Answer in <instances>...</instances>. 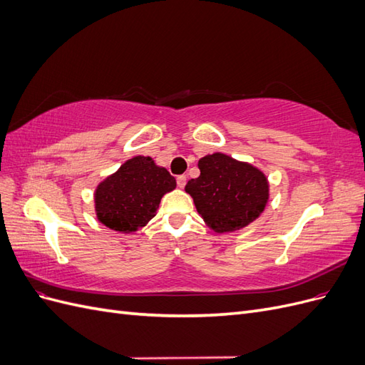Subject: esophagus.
<instances>
[{
  "instance_id": "34e87169",
  "label": "esophagus",
  "mask_w": 365,
  "mask_h": 365,
  "mask_svg": "<svg viewBox=\"0 0 365 365\" xmlns=\"http://www.w3.org/2000/svg\"><path fill=\"white\" fill-rule=\"evenodd\" d=\"M185 182H187V176H185V175H180L178 178H176V184H178L180 189H184Z\"/></svg>"
}]
</instances>
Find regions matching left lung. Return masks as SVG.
<instances>
[{
	"label": "left lung",
	"mask_w": 365,
	"mask_h": 365,
	"mask_svg": "<svg viewBox=\"0 0 365 365\" xmlns=\"http://www.w3.org/2000/svg\"><path fill=\"white\" fill-rule=\"evenodd\" d=\"M201 175L185 184L205 225L217 235L248 227L269 201V182L256 165L215 152L197 161Z\"/></svg>",
	"instance_id": "8db88e82"
}]
</instances>
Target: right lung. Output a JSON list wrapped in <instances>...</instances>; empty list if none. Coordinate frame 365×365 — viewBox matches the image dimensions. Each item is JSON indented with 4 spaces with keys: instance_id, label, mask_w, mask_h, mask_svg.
Returning a JSON list of instances; mask_svg holds the SVG:
<instances>
[{
    "instance_id": "obj_1",
    "label": "right lung",
    "mask_w": 365,
    "mask_h": 365,
    "mask_svg": "<svg viewBox=\"0 0 365 365\" xmlns=\"http://www.w3.org/2000/svg\"><path fill=\"white\" fill-rule=\"evenodd\" d=\"M176 180L150 157L125 161L94 192L97 220L118 233H135L157 215L161 197L175 190Z\"/></svg>"
}]
</instances>
